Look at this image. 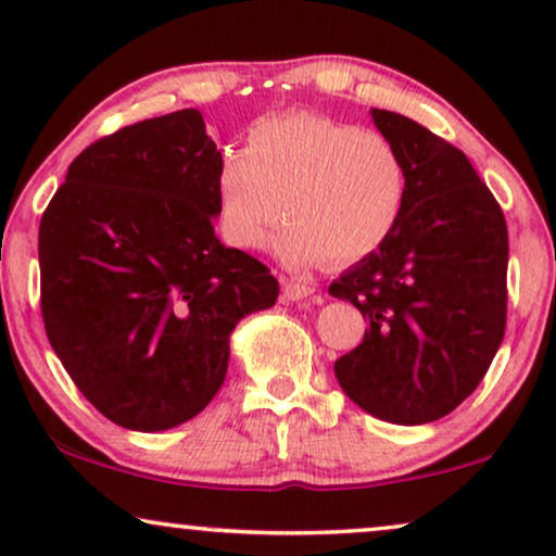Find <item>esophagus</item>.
<instances>
[{
	"mask_svg": "<svg viewBox=\"0 0 556 556\" xmlns=\"http://www.w3.org/2000/svg\"><path fill=\"white\" fill-rule=\"evenodd\" d=\"M280 286H283L286 301H301V299H308V295L316 293V286L308 283V280H303V278H283L280 280Z\"/></svg>",
	"mask_w": 556,
	"mask_h": 556,
	"instance_id": "obj_1",
	"label": "esophagus"
}]
</instances>
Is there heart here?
Returning <instances> with one entry per match:
<instances>
[{
    "instance_id": "1",
    "label": "heart",
    "mask_w": 556,
    "mask_h": 556,
    "mask_svg": "<svg viewBox=\"0 0 556 556\" xmlns=\"http://www.w3.org/2000/svg\"><path fill=\"white\" fill-rule=\"evenodd\" d=\"M215 189L232 245L261 248L286 212L291 223L276 240L286 263H354L397 227L407 169L384 134L293 113L250 128L248 151L219 162Z\"/></svg>"
}]
</instances>
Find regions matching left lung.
I'll return each mask as SVG.
<instances>
[{
	"instance_id": "8db88e82",
	"label": "left lung",
	"mask_w": 556,
	"mask_h": 556,
	"mask_svg": "<svg viewBox=\"0 0 556 556\" xmlns=\"http://www.w3.org/2000/svg\"><path fill=\"white\" fill-rule=\"evenodd\" d=\"M371 121L405 162L407 200L390 238L329 286L367 321L333 375L364 413L425 425L481 384L504 341L508 230L460 149L400 113Z\"/></svg>"
}]
</instances>
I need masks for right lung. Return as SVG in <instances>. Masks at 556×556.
I'll use <instances>...</instances> for the list:
<instances>
[{"mask_svg": "<svg viewBox=\"0 0 556 556\" xmlns=\"http://www.w3.org/2000/svg\"><path fill=\"white\" fill-rule=\"evenodd\" d=\"M219 162L200 111L139 121L90 143L40 219L45 331L90 405L126 430L200 415L235 326L278 299L261 261L217 240Z\"/></svg>", "mask_w": 556, "mask_h": 556, "instance_id": "add662e5", "label": "right lung"}]
</instances>
